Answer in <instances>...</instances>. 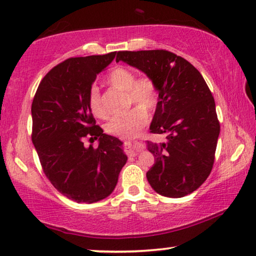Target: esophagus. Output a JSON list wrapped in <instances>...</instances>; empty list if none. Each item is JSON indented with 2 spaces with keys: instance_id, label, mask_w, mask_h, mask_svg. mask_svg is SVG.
Here are the masks:
<instances>
[{
  "instance_id": "esophagus-1",
  "label": "esophagus",
  "mask_w": 256,
  "mask_h": 256,
  "mask_svg": "<svg viewBox=\"0 0 256 256\" xmlns=\"http://www.w3.org/2000/svg\"><path fill=\"white\" fill-rule=\"evenodd\" d=\"M125 145L128 146V153L130 156H137L138 153H139V151L137 148H134V144H132V142H125Z\"/></svg>"
}]
</instances>
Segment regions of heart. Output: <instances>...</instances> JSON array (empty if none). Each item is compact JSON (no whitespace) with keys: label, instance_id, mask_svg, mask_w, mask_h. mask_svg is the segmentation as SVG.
<instances>
[{"label":"heart","instance_id":"obj_1","mask_svg":"<svg viewBox=\"0 0 256 256\" xmlns=\"http://www.w3.org/2000/svg\"><path fill=\"white\" fill-rule=\"evenodd\" d=\"M106 82L112 88L126 92L128 105H138L124 114L112 117L105 125V131L108 134L122 139H130L138 134L148 120L146 110H152L156 104V88L148 78L137 80L131 70L117 66L108 72ZM88 108L97 117H103L104 111L100 104V90L92 86L88 92Z\"/></svg>","mask_w":256,"mask_h":256}]
</instances>
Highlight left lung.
I'll return each instance as SVG.
<instances>
[{"instance_id":"1","label":"left lung","mask_w":256,"mask_h":256,"mask_svg":"<svg viewBox=\"0 0 256 256\" xmlns=\"http://www.w3.org/2000/svg\"><path fill=\"white\" fill-rule=\"evenodd\" d=\"M140 70L158 96L150 131L166 142H146L154 164L146 173L160 196L182 198L199 188L212 171L220 134L216 102L202 74L166 50L119 51L116 62Z\"/></svg>"}]
</instances>
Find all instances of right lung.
<instances>
[{"label": "right lung", "mask_w": 256, "mask_h": 256, "mask_svg": "<svg viewBox=\"0 0 256 256\" xmlns=\"http://www.w3.org/2000/svg\"><path fill=\"white\" fill-rule=\"evenodd\" d=\"M116 52L64 60L46 74L32 105V142L54 188L76 202L94 204L114 192L128 156L122 142L103 134L88 108V92ZM98 138V148L84 139Z\"/></svg>", "instance_id": "add662e5"}]
</instances>
